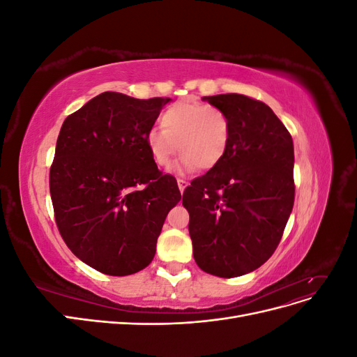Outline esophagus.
<instances>
[{
    "label": "esophagus",
    "instance_id": "1",
    "mask_svg": "<svg viewBox=\"0 0 357 357\" xmlns=\"http://www.w3.org/2000/svg\"><path fill=\"white\" fill-rule=\"evenodd\" d=\"M177 185H178L180 192L183 193V192H185L186 186H188V181H186V180H183V178H177Z\"/></svg>",
    "mask_w": 357,
    "mask_h": 357
}]
</instances>
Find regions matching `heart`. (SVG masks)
Returning <instances> with one entry per match:
<instances>
[{"label": "heart", "mask_w": 357, "mask_h": 357, "mask_svg": "<svg viewBox=\"0 0 357 357\" xmlns=\"http://www.w3.org/2000/svg\"><path fill=\"white\" fill-rule=\"evenodd\" d=\"M160 128L150 129L146 146L153 162L165 168L177 149L178 169L207 171L223 159L229 146V117L218 107L201 102H178L160 114ZM178 146H176L175 144Z\"/></svg>", "instance_id": "b5f03b06"}]
</instances>
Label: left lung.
<instances>
[{
    "label": "left lung",
    "instance_id": "8db88e82",
    "mask_svg": "<svg viewBox=\"0 0 357 357\" xmlns=\"http://www.w3.org/2000/svg\"><path fill=\"white\" fill-rule=\"evenodd\" d=\"M204 100L229 117L231 138L219 164L183 193L193 257L211 275L240 277L264 265L283 236L295 201L294 142L262 101L241 93Z\"/></svg>",
    "mask_w": 357,
    "mask_h": 357
}]
</instances>
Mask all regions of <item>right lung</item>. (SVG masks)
Here are the masks:
<instances>
[{"label": "right lung", "instance_id": "obj_1", "mask_svg": "<svg viewBox=\"0 0 357 357\" xmlns=\"http://www.w3.org/2000/svg\"><path fill=\"white\" fill-rule=\"evenodd\" d=\"M169 100L104 92L62 123L49 176L55 222L70 250L102 274L129 275L152 262L181 199L146 146Z\"/></svg>", "mask_w": 357, "mask_h": 357}]
</instances>
